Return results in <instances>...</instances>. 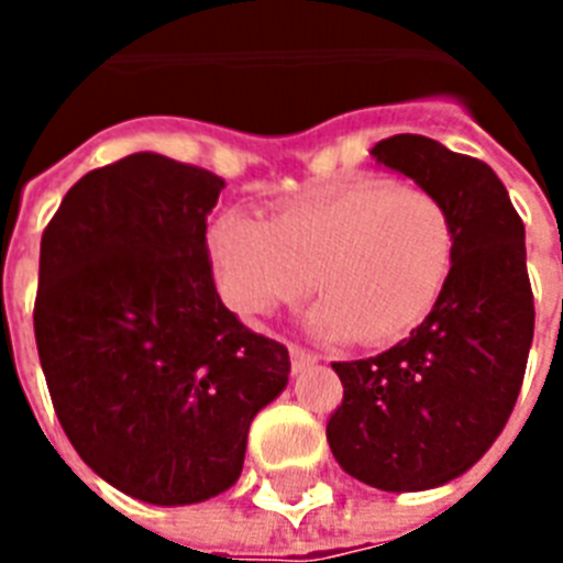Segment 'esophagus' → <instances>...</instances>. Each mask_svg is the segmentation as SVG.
Returning <instances> with one entry per match:
<instances>
[{"label":"esophagus","mask_w":563,"mask_h":563,"mask_svg":"<svg viewBox=\"0 0 563 563\" xmlns=\"http://www.w3.org/2000/svg\"><path fill=\"white\" fill-rule=\"evenodd\" d=\"M289 360H291V371L298 374V371L309 368V365H316L318 356L316 353H309L307 347H300V344H289Z\"/></svg>","instance_id":"esophagus-1"}]
</instances>
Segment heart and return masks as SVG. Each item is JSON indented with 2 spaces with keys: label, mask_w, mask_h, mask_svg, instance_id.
<instances>
[{
  "label": "heart",
  "mask_w": 563,
  "mask_h": 563,
  "mask_svg": "<svg viewBox=\"0 0 563 563\" xmlns=\"http://www.w3.org/2000/svg\"><path fill=\"white\" fill-rule=\"evenodd\" d=\"M459 230L423 187L362 178L295 198L272 221L228 210L212 221L219 289L242 316H265L312 286L327 335L388 344L423 324L453 277Z\"/></svg>",
  "instance_id": "obj_1"
}]
</instances>
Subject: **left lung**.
Listing matches in <instances>:
<instances>
[{"mask_svg":"<svg viewBox=\"0 0 563 563\" xmlns=\"http://www.w3.org/2000/svg\"><path fill=\"white\" fill-rule=\"evenodd\" d=\"M450 207L459 230L444 295L391 351L333 362L344 385L327 420L335 462L379 490H427L462 476L506 427L534 333L526 230L488 163L420 134L371 152Z\"/></svg>","mask_w":563,"mask_h":563,"instance_id":"obj_1","label":"left lung"}]
</instances>
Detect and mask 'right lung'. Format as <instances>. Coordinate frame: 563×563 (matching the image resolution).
<instances>
[{
    "label": "right lung",
    "instance_id": "obj_1",
    "mask_svg": "<svg viewBox=\"0 0 563 563\" xmlns=\"http://www.w3.org/2000/svg\"><path fill=\"white\" fill-rule=\"evenodd\" d=\"M224 180L163 154L87 172L40 239L34 339L84 462L154 506L242 473L247 427L289 383V351L221 303L207 216Z\"/></svg>",
    "mask_w": 563,
    "mask_h": 563
}]
</instances>
